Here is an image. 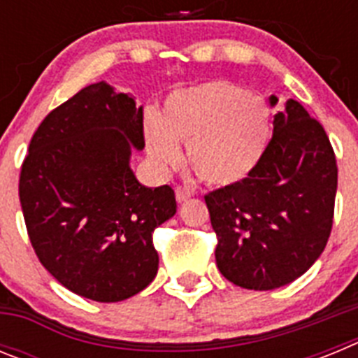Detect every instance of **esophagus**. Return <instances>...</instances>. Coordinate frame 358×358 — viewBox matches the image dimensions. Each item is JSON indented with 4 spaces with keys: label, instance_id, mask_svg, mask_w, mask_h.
Segmentation results:
<instances>
[{
    "label": "esophagus",
    "instance_id": "esophagus-1",
    "mask_svg": "<svg viewBox=\"0 0 358 358\" xmlns=\"http://www.w3.org/2000/svg\"><path fill=\"white\" fill-rule=\"evenodd\" d=\"M194 197V189L182 188V186H177L176 188V199L177 202H186L188 199Z\"/></svg>",
    "mask_w": 358,
    "mask_h": 358
}]
</instances>
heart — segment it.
Segmentation results:
<instances>
[{"label": "heart", "instance_id": "heart-1", "mask_svg": "<svg viewBox=\"0 0 358 358\" xmlns=\"http://www.w3.org/2000/svg\"><path fill=\"white\" fill-rule=\"evenodd\" d=\"M152 163L164 172L181 163L179 143L202 181L231 186L251 176L271 140V113L264 98L229 80H208L169 94L163 113L143 125Z\"/></svg>", "mask_w": 358, "mask_h": 358}]
</instances>
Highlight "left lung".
I'll use <instances>...</instances> for the list:
<instances>
[{
	"mask_svg": "<svg viewBox=\"0 0 358 358\" xmlns=\"http://www.w3.org/2000/svg\"><path fill=\"white\" fill-rule=\"evenodd\" d=\"M271 107L278 98L271 94ZM255 172L206 197L215 260L231 283L251 290L289 285L324 251L334 222L337 164L327 132L289 98Z\"/></svg>",
	"mask_w": 358,
	"mask_h": 358,
	"instance_id": "8db88e82",
	"label": "left lung"
}]
</instances>
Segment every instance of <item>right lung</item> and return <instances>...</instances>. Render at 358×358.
I'll return each instance as SVG.
<instances>
[{
  "instance_id": "right-lung-1",
  "label": "right lung",
  "mask_w": 358,
  "mask_h": 358,
  "mask_svg": "<svg viewBox=\"0 0 358 358\" xmlns=\"http://www.w3.org/2000/svg\"><path fill=\"white\" fill-rule=\"evenodd\" d=\"M143 147V109L102 80L43 120L21 166L19 201L37 258L93 301H123L157 274L152 233L177 204L169 185L136 179L131 156Z\"/></svg>"
}]
</instances>
